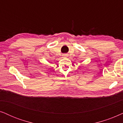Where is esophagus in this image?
<instances>
[{
    "instance_id": "1",
    "label": "esophagus",
    "mask_w": 123,
    "mask_h": 123,
    "mask_svg": "<svg viewBox=\"0 0 123 123\" xmlns=\"http://www.w3.org/2000/svg\"><path fill=\"white\" fill-rule=\"evenodd\" d=\"M63 56H64V57H65V56H66V55H63Z\"/></svg>"
}]
</instances>
